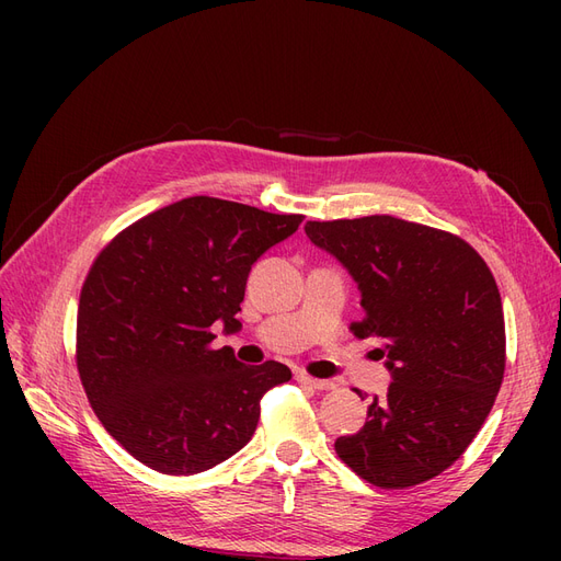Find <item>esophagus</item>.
I'll use <instances>...</instances> for the list:
<instances>
[{
	"label": "esophagus",
	"mask_w": 561,
	"mask_h": 561,
	"mask_svg": "<svg viewBox=\"0 0 561 561\" xmlns=\"http://www.w3.org/2000/svg\"><path fill=\"white\" fill-rule=\"evenodd\" d=\"M297 381L309 386V388H316V390H332L334 388V381H328V379H313L309 375H297Z\"/></svg>",
	"instance_id": "obj_1"
}]
</instances>
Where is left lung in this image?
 Returning a JSON list of instances; mask_svg holds the SVG:
<instances>
[{
	"label": "left lung",
	"instance_id": "obj_1",
	"mask_svg": "<svg viewBox=\"0 0 561 561\" xmlns=\"http://www.w3.org/2000/svg\"><path fill=\"white\" fill-rule=\"evenodd\" d=\"M313 245L358 283L390 386L365 426L336 437L339 458L381 489L426 482L466 451L494 407L505 369L501 295L484 260L454 233L390 215L307 222Z\"/></svg>",
	"mask_w": 561,
	"mask_h": 561
}]
</instances>
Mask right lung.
Listing matches in <instances>:
<instances>
[{
  "mask_svg": "<svg viewBox=\"0 0 561 561\" xmlns=\"http://www.w3.org/2000/svg\"><path fill=\"white\" fill-rule=\"evenodd\" d=\"M301 215L192 196L149 213L98 254L81 287L77 367L93 412L140 463L196 474L243 449L260 400L293 379L276 360L243 365L213 348L252 264L293 236Z\"/></svg>",
  "mask_w": 561,
  "mask_h": 561,
  "instance_id": "obj_1",
  "label": "right lung"
}]
</instances>
